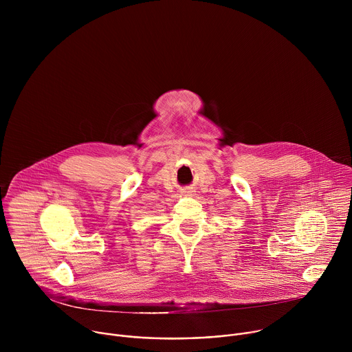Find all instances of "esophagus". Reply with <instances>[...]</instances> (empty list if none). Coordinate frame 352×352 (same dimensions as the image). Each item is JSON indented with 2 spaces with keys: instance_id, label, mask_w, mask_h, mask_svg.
<instances>
[{
  "instance_id": "obj_1",
  "label": "esophagus",
  "mask_w": 352,
  "mask_h": 352,
  "mask_svg": "<svg viewBox=\"0 0 352 352\" xmlns=\"http://www.w3.org/2000/svg\"><path fill=\"white\" fill-rule=\"evenodd\" d=\"M186 193H189V192H186Z\"/></svg>"
}]
</instances>
